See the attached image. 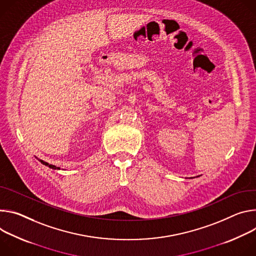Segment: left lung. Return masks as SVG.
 Returning a JSON list of instances; mask_svg holds the SVG:
<instances>
[{"label": "left lung", "instance_id": "1", "mask_svg": "<svg viewBox=\"0 0 256 256\" xmlns=\"http://www.w3.org/2000/svg\"><path fill=\"white\" fill-rule=\"evenodd\" d=\"M197 177H200V176H197Z\"/></svg>", "mask_w": 256, "mask_h": 256}]
</instances>
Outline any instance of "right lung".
<instances>
[{
  "mask_svg": "<svg viewBox=\"0 0 256 256\" xmlns=\"http://www.w3.org/2000/svg\"><path fill=\"white\" fill-rule=\"evenodd\" d=\"M42 164H44V166H48L50 168H52V170H60V168L59 166H54V164H50L48 162H44V160H38Z\"/></svg>",
  "mask_w": 256,
  "mask_h": 256,
  "instance_id": "1",
  "label": "right lung"
}]
</instances>
